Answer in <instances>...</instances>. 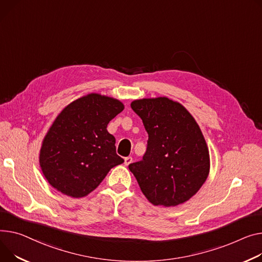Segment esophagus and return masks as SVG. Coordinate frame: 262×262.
<instances>
[{
    "instance_id": "1",
    "label": "esophagus",
    "mask_w": 262,
    "mask_h": 262,
    "mask_svg": "<svg viewBox=\"0 0 262 262\" xmlns=\"http://www.w3.org/2000/svg\"><path fill=\"white\" fill-rule=\"evenodd\" d=\"M133 162V158H132V157H125V158H124V164L125 165H129L130 163Z\"/></svg>"
}]
</instances>
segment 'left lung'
<instances>
[{
    "label": "left lung",
    "instance_id": "8db88e82",
    "mask_svg": "<svg viewBox=\"0 0 262 262\" xmlns=\"http://www.w3.org/2000/svg\"><path fill=\"white\" fill-rule=\"evenodd\" d=\"M148 134L141 161L128 165L154 205L176 206L193 197L210 172L202 132L187 110L166 97L132 102Z\"/></svg>",
    "mask_w": 262,
    "mask_h": 262
}]
</instances>
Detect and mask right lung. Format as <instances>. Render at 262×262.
<instances>
[{"instance_id":"1","label":"right lung","mask_w":262,"mask_h":262,"mask_svg":"<svg viewBox=\"0 0 262 262\" xmlns=\"http://www.w3.org/2000/svg\"><path fill=\"white\" fill-rule=\"evenodd\" d=\"M124 110L121 101L90 94L58 115L43 139L40 166L49 184L73 198L89 195L124 160L106 127Z\"/></svg>"}]
</instances>
